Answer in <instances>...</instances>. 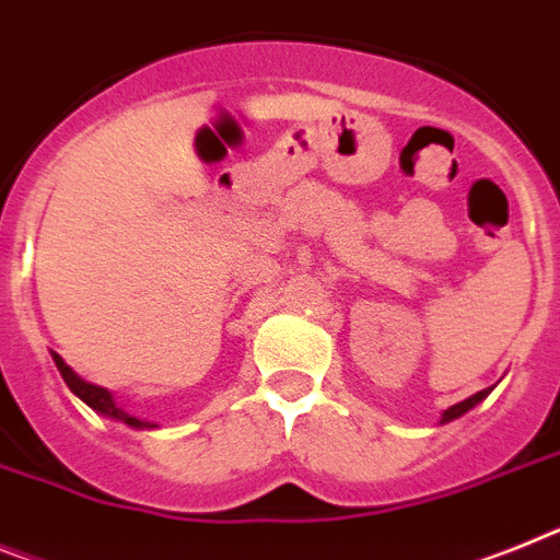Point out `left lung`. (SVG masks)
<instances>
[{
  "label": "left lung",
  "instance_id": "obj_1",
  "mask_svg": "<svg viewBox=\"0 0 560 560\" xmlns=\"http://www.w3.org/2000/svg\"><path fill=\"white\" fill-rule=\"evenodd\" d=\"M490 390H493V388H485V390H479V394L467 396L465 402H458V405H453V408H447V410H444V413H442V424H444V422H453V419H458V417H462V413H467V410H470V408H476V405H479L481 399H485V396L490 394Z\"/></svg>",
  "mask_w": 560,
  "mask_h": 560
}]
</instances>
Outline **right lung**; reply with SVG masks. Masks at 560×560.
<instances>
[{"instance_id": "right-lung-1", "label": "right lung", "mask_w": 560, "mask_h": 560, "mask_svg": "<svg viewBox=\"0 0 560 560\" xmlns=\"http://www.w3.org/2000/svg\"><path fill=\"white\" fill-rule=\"evenodd\" d=\"M50 353H52V362H56V368H59L61 380L67 382V388L73 390V394L79 396L81 402L90 405V408H93L95 413H104V417H109V419H118V422L130 424V428H138V430L158 428V424L143 422V419H138V417H132V413H127V410H124L121 405L116 402V396L109 394L107 388H102V385H93V382H84L79 374H75L73 368L67 365L65 360H61L59 353H56V351H50Z\"/></svg>"}]
</instances>
